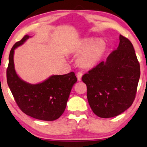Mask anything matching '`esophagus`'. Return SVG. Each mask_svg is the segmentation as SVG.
<instances>
[{
	"label": "esophagus",
	"instance_id": "1",
	"mask_svg": "<svg viewBox=\"0 0 147 147\" xmlns=\"http://www.w3.org/2000/svg\"><path fill=\"white\" fill-rule=\"evenodd\" d=\"M82 75H83V73H82V72H77V79H78V81H81V80H82Z\"/></svg>",
	"mask_w": 147,
	"mask_h": 147
}]
</instances>
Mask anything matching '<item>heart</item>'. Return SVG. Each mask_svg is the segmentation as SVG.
Wrapping results in <instances>:
<instances>
[{"label":"heart","mask_w":147,"mask_h":147,"mask_svg":"<svg viewBox=\"0 0 147 147\" xmlns=\"http://www.w3.org/2000/svg\"><path fill=\"white\" fill-rule=\"evenodd\" d=\"M105 50L106 43L103 40L84 38L75 50L76 54L82 52L77 59V63L82 68H92L100 60Z\"/></svg>","instance_id":"heart-1"}]
</instances>
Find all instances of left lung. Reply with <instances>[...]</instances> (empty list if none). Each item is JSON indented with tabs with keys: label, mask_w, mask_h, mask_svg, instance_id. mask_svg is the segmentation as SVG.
<instances>
[{
	"label": "left lung",
	"mask_w": 147,
	"mask_h": 147,
	"mask_svg": "<svg viewBox=\"0 0 147 147\" xmlns=\"http://www.w3.org/2000/svg\"><path fill=\"white\" fill-rule=\"evenodd\" d=\"M140 67L131 42L119 35V43L106 59L83 75L91 109L102 118L115 117L132 105Z\"/></svg>",
	"instance_id": "left-lung-1"
}]
</instances>
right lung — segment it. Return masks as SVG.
I'll use <instances>...</instances> for the list:
<instances>
[{"label": "right lung", "instance_id": "right-lung-1", "mask_svg": "<svg viewBox=\"0 0 147 147\" xmlns=\"http://www.w3.org/2000/svg\"><path fill=\"white\" fill-rule=\"evenodd\" d=\"M29 35H25L11 49L7 69V82L20 109L30 117L53 121L63 113L73 85L77 79L75 72L52 75L37 84L27 83L18 77L14 68V50L23 45Z\"/></svg>", "mask_w": 147, "mask_h": 147}]
</instances>
